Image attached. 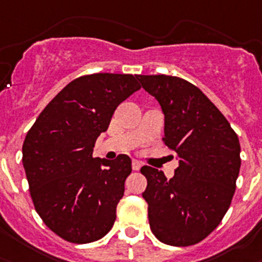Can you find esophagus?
Masks as SVG:
<instances>
[{
  "label": "esophagus",
  "mask_w": 262,
  "mask_h": 262,
  "mask_svg": "<svg viewBox=\"0 0 262 262\" xmlns=\"http://www.w3.org/2000/svg\"><path fill=\"white\" fill-rule=\"evenodd\" d=\"M141 166L142 165H141L140 161H137V159H133V162H132V169L137 171V170L141 169Z\"/></svg>",
  "instance_id": "esophagus-1"
}]
</instances>
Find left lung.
I'll list each match as a JSON object with an SVG mask.
<instances>
[{"label":"left lung","instance_id":"left-lung-1","mask_svg":"<svg viewBox=\"0 0 262 262\" xmlns=\"http://www.w3.org/2000/svg\"><path fill=\"white\" fill-rule=\"evenodd\" d=\"M165 115L163 142L179 166L171 179L144 166L151 232L174 247L194 245L219 226L240 171V142L211 100L194 84L167 75H136Z\"/></svg>","mask_w":262,"mask_h":262}]
</instances>
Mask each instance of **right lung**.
<instances>
[{
	"label": "right lung",
	"mask_w": 262,
	"mask_h": 262,
	"mask_svg": "<svg viewBox=\"0 0 262 262\" xmlns=\"http://www.w3.org/2000/svg\"><path fill=\"white\" fill-rule=\"evenodd\" d=\"M141 85L136 76L93 74L67 84L27 132L22 163L36 212L54 233L87 244L111 231L132 161L93 157L116 108Z\"/></svg>",
	"instance_id": "right-lung-1"
}]
</instances>
